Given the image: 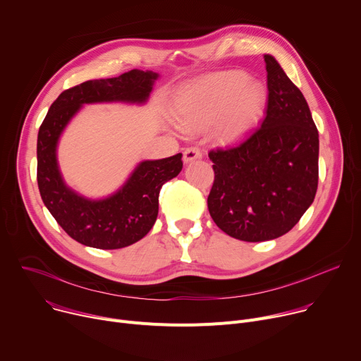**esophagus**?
Instances as JSON below:
<instances>
[{
    "label": "esophagus",
    "mask_w": 361,
    "mask_h": 361,
    "mask_svg": "<svg viewBox=\"0 0 361 361\" xmlns=\"http://www.w3.org/2000/svg\"><path fill=\"white\" fill-rule=\"evenodd\" d=\"M202 158V151L197 147H190L184 151V162H191L195 159H200Z\"/></svg>",
    "instance_id": "1"
}]
</instances>
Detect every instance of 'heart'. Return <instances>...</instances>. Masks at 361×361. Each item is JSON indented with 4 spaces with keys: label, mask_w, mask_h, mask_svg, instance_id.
<instances>
[{
    "label": "heart",
    "mask_w": 361,
    "mask_h": 361,
    "mask_svg": "<svg viewBox=\"0 0 361 361\" xmlns=\"http://www.w3.org/2000/svg\"><path fill=\"white\" fill-rule=\"evenodd\" d=\"M267 91L250 82L244 72L213 75L183 94L177 104L180 123L187 129H207L218 123L225 142H236L255 129L264 114Z\"/></svg>",
    "instance_id": "heart-1"
}]
</instances>
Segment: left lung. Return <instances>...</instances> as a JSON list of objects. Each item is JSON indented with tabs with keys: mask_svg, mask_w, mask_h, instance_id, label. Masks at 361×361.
Listing matches in <instances>:
<instances>
[{
	"mask_svg": "<svg viewBox=\"0 0 361 361\" xmlns=\"http://www.w3.org/2000/svg\"><path fill=\"white\" fill-rule=\"evenodd\" d=\"M266 117L244 142L209 152L214 181L207 197L213 222L247 243L289 232L318 188L319 135L300 90L271 55Z\"/></svg>",
	"mask_w": 361,
	"mask_h": 361,
	"instance_id": "left-lung-1",
	"label": "left lung"
}]
</instances>
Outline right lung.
<instances>
[{
  "label": "right lung",
  "mask_w": 361,
  "mask_h": 361,
  "mask_svg": "<svg viewBox=\"0 0 361 361\" xmlns=\"http://www.w3.org/2000/svg\"><path fill=\"white\" fill-rule=\"evenodd\" d=\"M157 78V72L132 69L114 78L91 80L65 90L39 129L37 185L42 200L61 228L82 245L117 250L145 236L157 221L159 190L180 174L183 155L142 161L122 188L106 199L91 200L65 184L56 159L58 140L84 104L145 103Z\"/></svg>",
  "instance_id": "right-lung-1"
}]
</instances>
